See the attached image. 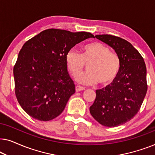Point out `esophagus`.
Listing matches in <instances>:
<instances>
[{
  "label": "esophagus",
  "mask_w": 155,
  "mask_h": 155,
  "mask_svg": "<svg viewBox=\"0 0 155 155\" xmlns=\"http://www.w3.org/2000/svg\"><path fill=\"white\" fill-rule=\"evenodd\" d=\"M85 89L84 87H80L79 85H77L75 87V91L76 92H80V91H82V90H84Z\"/></svg>",
  "instance_id": "1"
}]
</instances>
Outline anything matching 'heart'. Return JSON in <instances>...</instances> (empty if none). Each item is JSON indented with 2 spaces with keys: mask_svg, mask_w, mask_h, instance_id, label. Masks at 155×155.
<instances>
[{
  "mask_svg": "<svg viewBox=\"0 0 155 155\" xmlns=\"http://www.w3.org/2000/svg\"><path fill=\"white\" fill-rule=\"evenodd\" d=\"M65 62L68 69L74 78L81 74L85 64L87 73L78 76L77 80L84 84L99 82L101 86L109 85L119 73L120 61L118 56L109 47L99 42H92L83 46L81 54L71 50L67 53Z\"/></svg>",
  "mask_w": 155,
  "mask_h": 155,
  "instance_id": "b5f03b06",
  "label": "heart"
}]
</instances>
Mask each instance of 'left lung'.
Masks as SVG:
<instances>
[{
    "instance_id": "left-lung-1",
    "label": "left lung",
    "mask_w": 155,
    "mask_h": 155,
    "mask_svg": "<svg viewBox=\"0 0 155 155\" xmlns=\"http://www.w3.org/2000/svg\"><path fill=\"white\" fill-rule=\"evenodd\" d=\"M95 37L115 51L120 68L113 82L96 90L90 111L103 126H118L132 119L140 109L147 90L146 65L140 53L126 40L109 35Z\"/></svg>"
}]
</instances>
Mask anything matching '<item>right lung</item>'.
I'll use <instances>...</instances> for the list:
<instances>
[{"label": "right lung", "mask_w": 155, "mask_h": 155, "mask_svg": "<svg viewBox=\"0 0 155 155\" xmlns=\"http://www.w3.org/2000/svg\"><path fill=\"white\" fill-rule=\"evenodd\" d=\"M91 37L94 35L85 31L49 29L23 45L13 74L16 97L27 114L47 121L62 113L75 92L65 56L74 46Z\"/></svg>", "instance_id": "right-lung-1"}]
</instances>
